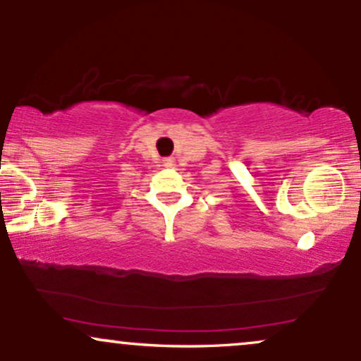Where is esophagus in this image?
Here are the masks:
<instances>
[{"instance_id": "1", "label": "esophagus", "mask_w": 361, "mask_h": 361, "mask_svg": "<svg viewBox=\"0 0 361 361\" xmlns=\"http://www.w3.org/2000/svg\"><path fill=\"white\" fill-rule=\"evenodd\" d=\"M166 166H173V159L169 157V159H166Z\"/></svg>"}]
</instances>
